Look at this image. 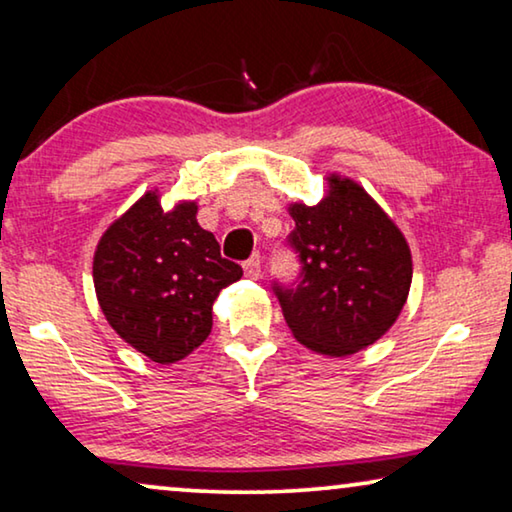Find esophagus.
<instances>
[{
    "label": "esophagus",
    "mask_w": 512,
    "mask_h": 512,
    "mask_svg": "<svg viewBox=\"0 0 512 512\" xmlns=\"http://www.w3.org/2000/svg\"><path fill=\"white\" fill-rule=\"evenodd\" d=\"M243 271H246L248 278L257 280L259 276H262V257L253 255V257L248 259V262H243Z\"/></svg>",
    "instance_id": "esophagus-1"
}]
</instances>
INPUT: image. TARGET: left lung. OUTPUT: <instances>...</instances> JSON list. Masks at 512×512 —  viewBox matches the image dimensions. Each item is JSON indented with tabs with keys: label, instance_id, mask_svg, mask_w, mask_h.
I'll use <instances>...</instances> for the list:
<instances>
[{
	"label": "left lung",
	"instance_id": "8db88e82",
	"mask_svg": "<svg viewBox=\"0 0 512 512\" xmlns=\"http://www.w3.org/2000/svg\"><path fill=\"white\" fill-rule=\"evenodd\" d=\"M317 204L292 202L289 234L301 282L276 287L282 315L312 352L345 358L384 335L407 303L411 250L393 218L361 183L333 172Z\"/></svg>",
	"mask_w": 512,
	"mask_h": 512
}]
</instances>
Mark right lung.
<instances>
[{
	"instance_id": "add662e5",
	"label": "right lung",
	"mask_w": 512,
	"mask_h": 512,
	"mask_svg": "<svg viewBox=\"0 0 512 512\" xmlns=\"http://www.w3.org/2000/svg\"><path fill=\"white\" fill-rule=\"evenodd\" d=\"M243 276L220 257L216 236L197 223V202L160 207L147 190L103 232L94 253L96 299L105 319L137 352L170 365L211 333L220 289Z\"/></svg>"
}]
</instances>
